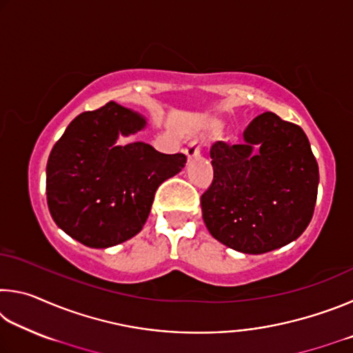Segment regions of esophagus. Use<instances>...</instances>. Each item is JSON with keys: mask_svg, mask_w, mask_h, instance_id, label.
<instances>
[{"mask_svg": "<svg viewBox=\"0 0 353 353\" xmlns=\"http://www.w3.org/2000/svg\"><path fill=\"white\" fill-rule=\"evenodd\" d=\"M201 149H202V140L201 139H193L188 143L187 149H185V154L188 155V159L198 157V155L201 154Z\"/></svg>", "mask_w": 353, "mask_h": 353, "instance_id": "34e87169", "label": "esophagus"}]
</instances>
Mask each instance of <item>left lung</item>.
I'll return each mask as SVG.
<instances>
[{
	"label": "left lung",
	"instance_id": "left-lung-1",
	"mask_svg": "<svg viewBox=\"0 0 353 353\" xmlns=\"http://www.w3.org/2000/svg\"><path fill=\"white\" fill-rule=\"evenodd\" d=\"M241 145L210 149L213 181L201 196L213 238L244 254L294 241L312 221L319 170L303 130L272 112L254 118Z\"/></svg>",
	"mask_w": 353,
	"mask_h": 353
}]
</instances>
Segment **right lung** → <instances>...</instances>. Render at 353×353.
Masks as SVG:
<instances>
[{
  "mask_svg": "<svg viewBox=\"0 0 353 353\" xmlns=\"http://www.w3.org/2000/svg\"><path fill=\"white\" fill-rule=\"evenodd\" d=\"M145 126L140 113L113 101L68 124L46 165L48 208L65 234L104 249L143 229L159 185L187 163L185 154H162L143 141L117 145Z\"/></svg>",
  "mask_w": 353,
  "mask_h": 353,
  "instance_id": "add662e5",
  "label": "right lung"
}]
</instances>
